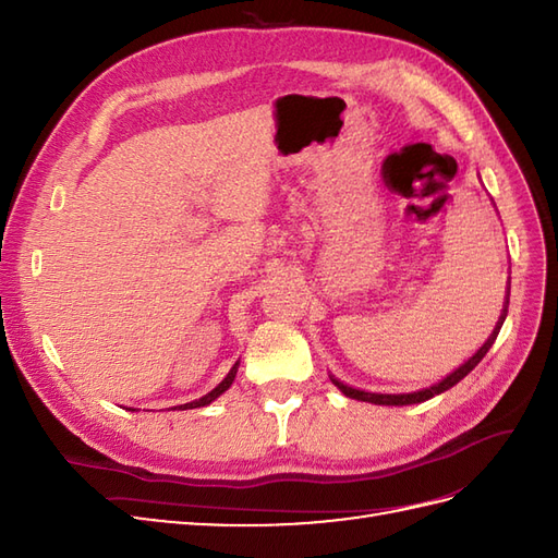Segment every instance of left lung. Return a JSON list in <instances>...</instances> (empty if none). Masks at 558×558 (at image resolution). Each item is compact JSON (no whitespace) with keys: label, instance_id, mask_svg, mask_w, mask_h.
Segmentation results:
<instances>
[{"label":"left lung","instance_id":"1","mask_svg":"<svg viewBox=\"0 0 558 558\" xmlns=\"http://www.w3.org/2000/svg\"><path fill=\"white\" fill-rule=\"evenodd\" d=\"M508 283H510V281H508ZM508 305H510V286H508V298H505V305H502V314H500V318H498V324H496L494 332L488 335V340L480 347V351L475 353V356L468 359L461 367H456L453 373L447 375L442 381H437V384H433V386H428V388H421V391H414V393H369V391H361V388L347 386V384H342L340 379H335L332 375H330V381H332L337 388H340V391H342L347 398L363 400V402H373V404H416V402H426V400H430L433 396H440V393L449 391L451 386L459 384L463 377H468V373H472V369L477 367V363L486 356V351L492 349V344L496 342V337H498V332H500L502 320H505V316H508Z\"/></svg>","mask_w":558,"mask_h":558}]
</instances>
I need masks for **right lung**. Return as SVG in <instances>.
Segmentation results:
<instances>
[{
    "mask_svg": "<svg viewBox=\"0 0 558 558\" xmlns=\"http://www.w3.org/2000/svg\"><path fill=\"white\" fill-rule=\"evenodd\" d=\"M238 367H240V363H234L232 367H230V373L226 375V379L218 384L214 391H209L207 396H202L199 400H193V402H185V404H179V410H195V408H205V404H209V402H214L218 396L221 393H226L228 388H230V384L234 381V377H238ZM177 410V408H174Z\"/></svg>",
    "mask_w": 558,
    "mask_h": 558,
    "instance_id": "obj_1",
    "label": "right lung"
}]
</instances>
